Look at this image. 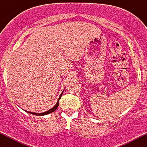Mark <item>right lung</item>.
I'll return each instance as SVG.
<instances>
[{
    "mask_svg": "<svg viewBox=\"0 0 147 147\" xmlns=\"http://www.w3.org/2000/svg\"><path fill=\"white\" fill-rule=\"evenodd\" d=\"M63 90L62 91V92H61V95H60V96H59V97L58 100H57V104H55V105L52 108V109H50V110H48V111H45V112H43V113H34V112H28V111H25V112L29 113H30V114L34 115H37V116H43V115H48V114L51 113H52V112H54V111H55L56 110V109H57V108H58L59 104V99H61V97L62 95H63Z\"/></svg>",
    "mask_w": 147,
    "mask_h": 147,
    "instance_id": "obj_1",
    "label": "right lung"
}]
</instances>
